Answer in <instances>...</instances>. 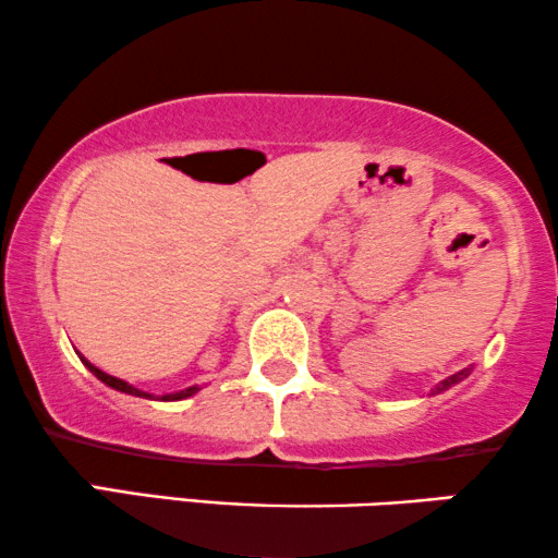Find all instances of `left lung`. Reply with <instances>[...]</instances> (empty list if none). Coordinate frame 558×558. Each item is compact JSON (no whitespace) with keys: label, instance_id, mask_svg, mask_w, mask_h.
I'll use <instances>...</instances> for the list:
<instances>
[{"label":"left lung","instance_id":"1","mask_svg":"<svg viewBox=\"0 0 558 558\" xmlns=\"http://www.w3.org/2000/svg\"><path fill=\"white\" fill-rule=\"evenodd\" d=\"M472 368H474V366H466V368H461V372H456V374H451V376H448V379H444V381H440V385H438L436 389H433V392H430V395H440V392H446V389H448V387H453V385H459V381H464V379H466V376H469V374H472Z\"/></svg>","mask_w":558,"mask_h":558}]
</instances>
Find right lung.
<instances>
[{
  "label": "right lung",
  "mask_w": 558,
  "mask_h": 558,
  "mask_svg": "<svg viewBox=\"0 0 558 558\" xmlns=\"http://www.w3.org/2000/svg\"><path fill=\"white\" fill-rule=\"evenodd\" d=\"M82 361H84V366L89 368V372L97 376L99 381H105L107 387H112V389H118V392H125V395H133V397H143V400H163V402H173V400H186V397H192L194 392H197L199 387H186V389H182V392H173V395H161V397H156V395H150V392H143V389H137V387H133V385H128V381H122V379H118V376H110V374H105L102 368H97L94 364H89V361H86L84 356H82Z\"/></svg>",
  "instance_id": "add662e5"
}]
</instances>
